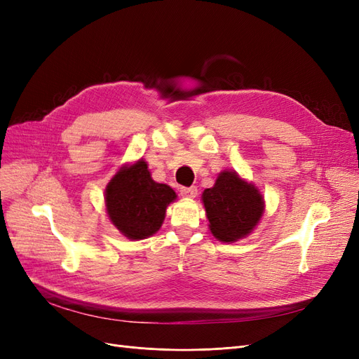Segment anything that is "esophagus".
Returning a JSON list of instances; mask_svg holds the SVG:
<instances>
[{
  "label": "esophagus",
  "mask_w": 359,
  "mask_h": 359,
  "mask_svg": "<svg viewBox=\"0 0 359 359\" xmlns=\"http://www.w3.org/2000/svg\"><path fill=\"white\" fill-rule=\"evenodd\" d=\"M180 193H181L182 198L193 199V198L198 196V189H196V187H182V189L180 190Z\"/></svg>",
  "instance_id": "1"
}]
</instances>
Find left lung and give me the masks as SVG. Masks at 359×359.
I'll list each match as a JSON object with an SVG mask.
<instances>
[{
    "label": "left lung",
    "instance_id": "left-lung-1",
    "mask_svg": "<svg viewBox=\"0 0 359 359\" xmlns=\"http://www.w3.org/2000/svg\"><path fill=\"white\" fill-rule=\"evenodd\" d=\"M210 231L219 241L235 243L252 233L265 210L262 194L233 170H223L202 193Z\"/></svg>",
    "mask_w": 359,
    "mask_h": 359
}]
</instances>
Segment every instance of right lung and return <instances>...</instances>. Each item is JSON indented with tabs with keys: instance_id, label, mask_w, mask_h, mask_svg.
<instances>
[{
	"instance_id": "right-lung-1",
	"label": "right lung",
	"mask_w": 359,
	"mask_h": 359,
	"mask_svg": "<svg viewBox=\"0 0 359 359\" xmlns=\"http://www.w3.org/2000/svg\"><path fill=\"white\" fill-rule=\"evenodd\" d=\"M175 199L177 193L168 184L151 178L142 158L119 169L104 191L109 220L132 241L154 235L165 220L168 205Z\"/></svg>"
}]
</instances>
